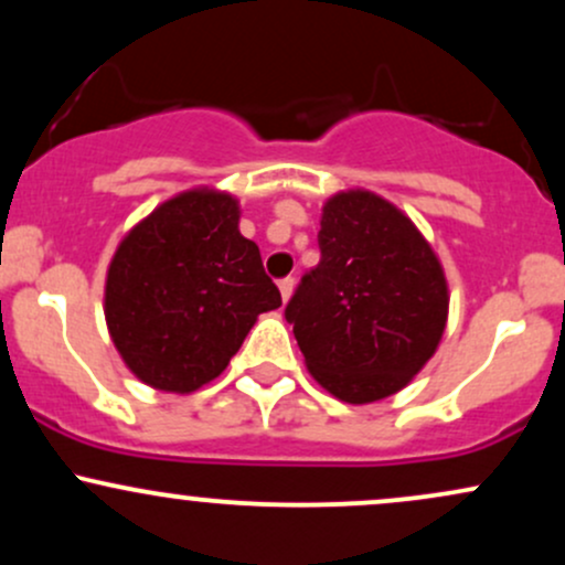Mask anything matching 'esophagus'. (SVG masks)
<instances>
[{
  "label": "esophagus",
  "mask_w": 565,
  "mask_h": 565,
  "mask_svg": "<svg viewBox=\"0 0 565 565\" xmlns=\"http://www.w3.org/2000/svg\"><path fill=\"white\" fill-rule=\"evenodd\" d=\"M278 291H281V300L289 302L291 291H295V278H281V281H278Z\"/></svg>",
  "instance_id": "obj_1"
}]
</instances>
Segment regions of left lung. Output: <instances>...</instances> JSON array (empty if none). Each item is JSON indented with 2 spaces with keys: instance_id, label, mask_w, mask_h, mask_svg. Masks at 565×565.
I'll return each instance as SVG.
<instances>
[{
  "instance_id": "left-lung-1",
  "label": "left lung",
  "mask_w": 565,
  "mask_h": 565,
  "mask_svg": "<svg viewBox=\"0 0 565 565\" xmlns=\"http://www.w3.org/2000/svg\"><path fill=\"white\" fill-rule=\"evenodd\" d=\"M321 263L287 305L310 377L345 404L404 391L436 355L449 281L423 231L366 188L321 206Z\"/></svg>"
}]
</instances>
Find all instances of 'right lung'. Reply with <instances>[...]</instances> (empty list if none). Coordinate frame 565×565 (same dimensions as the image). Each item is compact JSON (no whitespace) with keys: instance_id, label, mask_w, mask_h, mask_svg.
Segmentation results:
<instances>
[{"instance_id":"right-lung-1","label":"right lung","mask_w":565,"mask_h":565,"mask_svg":"<svg viewBox=\"0 0 565 565\" xmlns=\"http://www.w3.org/2000/svg\"><path fill=\"white\" fill-rule=\"evenodd\" d=\"M242 204L199 185L125 233L106 270L103 313L129 372L161 393H193L225 372L257 316L281 305Z\"/></svg>"}]
</instances>
